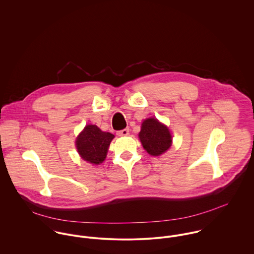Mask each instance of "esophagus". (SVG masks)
I'll return each mask as SVG.
<instances>
[{
  "label": "esophagus",
  "mask_w": 254,
  "mask_h": 254,
  "mask_svg": "<svg viewBox=\"0 0 254 254\" xmlns=\"http://www.w3.org/2000/svg\"><path fill=\"white\" fill-rule=\"evenodd\" d=\"M118 136H127L129 134V129L128 128H125L123 130H120L116 133Z\"/></svg>",
  "instance_id": "34e87169"
}]
</instances>
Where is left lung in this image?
Returning <instances> with one entry per match:
<instances>
[{"label": "left lung", "instance_id": "left-lung-1", "mask_svg": "<svg viewBox=\"0 0 254 254\" xmlns=\"http://www.w3.org/2000/svg\"><path fill=\"white\" fill-rule=\"evenodd\" d=\"M139 137L144 148L153 156L165 152L171 146L172 142V136L168 128L155 118L145 119Z\"/></svg>", "mask_w": 254, "mask_h": 254}]
</instances>
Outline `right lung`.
I'll return each mask as SVG.
<instances>
[{"label":"right lung","mask_w":254,"mask_h":254,"mask_svg":"<svg viewBox=\"0 0 254 254\" xmlns=\"http://www.w3.org/2000/svg\"><path fill=\"white\" fill-rule=\"evenodd\" d=\"M113 138L114 135L103 132L96 125H87L76 140L77 150L84 160L100 164L105 160Z\"/></svg>","instance_id":"1"}]
</instances>
